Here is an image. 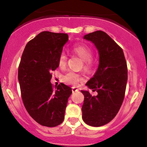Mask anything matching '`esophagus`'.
I'll list each match as a JSON object with an SVG mask.
<instances>
[{
    "label": "esophagus",
    "mask_w": 147,
    "mask_h": 147,
    "mask_svg": "<svg viewBox=\"0 0 147 147\" xmlns=\"http://www.w3.org/2000/svg\"><path fill=\"white\" fill-rule=\"evenodd\" d=\"M78 90H78L77 88H76V87H73V88H72V92H73V93L78 91Z\"/></svg>",
    "instance_id": "34e87169"
}]
</instances>
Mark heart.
<instances>
[{
    "instance_id": "heart-1",
    "label": "heart",
    "mask_w": 147,
    "mask_h": 147,
    "mask_svg": "<svg viewBox=\"0 0 147 147\" xmlns=\"http://www.w3.org/2000/svg\"><path fill=\"white\" fill-rule=\"evenodd\" d=\"M73 51L84 61V67L85 70H90L93 66V61L91 59L92 51L85 45H76L73 48ZM67 57L64 53L59 55L58 58V66L60 68H64L66 65ZM82 80V76L76 73L70 71L62 77V81L67 85L76 86Z\"/></svg>"
}]
</instances>
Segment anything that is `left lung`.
<instances>
[{"mask_svg": "<svg viewBox=\"0 0 147 147\" xmlns=\"http://www.w3.org/2000/svg\"><path fill=\"white\" fill-rule=\"evenodd\" d=\"M83 39L94 44L99 61L96 71L86 86L98 93L92 96L81 90L85 99L82 107V119L92 127H101L112 121L124 101L127 82V66L123 50L108 34L96 31Z\"/></svg>", "mask_w": 147, "mask_h": 147, "instance_id": "left-lung-1", "label": "left lung"}]
</instances>
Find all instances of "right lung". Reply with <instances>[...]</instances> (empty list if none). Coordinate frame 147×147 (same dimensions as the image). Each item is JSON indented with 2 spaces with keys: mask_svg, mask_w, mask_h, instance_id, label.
<instances>
[{
  "mask_svg": "<svg viewBox=\"0 0 147 147\" xmlns=\"http://www.w3.org/2000/svg\"><path fill=\"white\" fill-rule=\"evenodd\" d=\"M68 40L67 34L42 32L27 43L18 68L22 99L27 112L45 127L63 121L71 88L61 83L54 90L51 72L57 68L58 58Z\"/></svg>",
  "mask_w": 147,
  "mask_h": 147,
  "instance_id": "obj_1",
  "label": "right lung"
}]
</instances>
